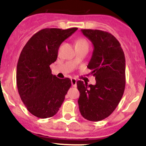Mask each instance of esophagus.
<instances>
[{"label":"esophagus","mask_w":146,"mask_h":146,"mask_svg":"<svg viewBox=\"0 0 146 146\" xmlns=\"http://www.w3.org/2000/svg\"><path fill=\"white\" fill-rule=\"evenodd\" d=\"M71 83H72V86L74 87V88H76V80L75 79V78H72Z\"/></svg>","instance_id":"esophagus-1"}]
</instances>
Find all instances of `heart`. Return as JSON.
<instances>
[{"mask_svg":"<svg viewBox=\"0 0 146 146\" xmlns=\"http://www.w3.org/2000/svg\"><path fill=\"white\" fill-rule=\"evenodd\" d=\"M82 45H88V42L86 39L83 38H80L76 40V46H82Z\"/></svg>","mask_w":146,"mask_h":146,"instance_id":"heart-1","label":"heart"}]
</instances>
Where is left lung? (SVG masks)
Masks as SVG:
<instances>
[{
  "mask_svg": "<svg viewBox=\"0 0 146 146\" xmlns=\"http://www.w3.org/2000/svg\"><path fill=\"white\" fill-rule=\"evenodd\" d=\"M94 46L88 68L95 77L96 84L76 82L80 92L78 100L81 114L91 121L109 117L117 107L125 86L124 52L112 34L99 29H81Z\"/></svg>",
  "mask_w": 146,
  "mask_h": 146,
  "instance_id": "1",
  "label": "left lung"
}]
</instances>
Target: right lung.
<instances>
[{
    "instance_id": "add662e5",
    "label": "right lung",
    "mask_w": 146,
    "mask_h": 146,
    "mask_svg": "<svg viewBox=\"0 0 146 146\" xmlns=\"http://www.w3.org/2000/svg\"><path fill=\"white\" fill-rule=\"evenodd\" d=\"M77 29H41L30 38L21 52L16 68L18 91L27 110L35 117H53L64 101L71 80L57 78L50 65L56 60L60 44Z\"/></svg>"
}]
</instances>
